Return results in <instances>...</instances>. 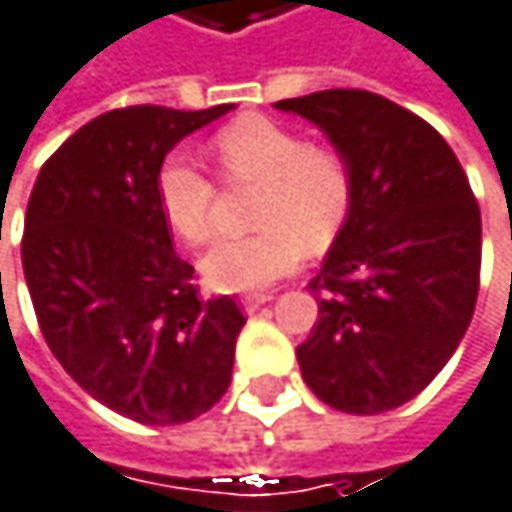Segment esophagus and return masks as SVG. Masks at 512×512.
Wrapping results in <instances>:
<instances>
[{"label":"esophagus","instance_id":"34e87169","mask_svg":"<svg viewBox=\"0 0 512 512\" xmlns=\"http://www.w3.org/2000/svg\"><path fill=\"white\" fill-rule=\"evenodd\" d=\"M271 298H274L271 292H250V295H244V298H241V304H244V310H247V313H256V310H259L262 304H268Z\"/></svg>","mask_w":512,"mask_h":512}]
</instances>
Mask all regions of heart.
Listing matches in <instances>:
<instances>
[{"label":"heart","instance_id":"heart-1","mask_svg":"<svg viewBox=\"0 0 512 512\" xmlns=\"http://www.w3.org/2000/svg\"><path fill=\"white\" fill-rule=\"evenodd\" d=\"M211 151L229 181L262 184L256 223L244 238H226L202 259L205 280L220 292H256L286 277L343 229L355 199V169L337 145L307 142L292 125L241 116L220 128ZM157 205L187 244L214 238L217 184L187 154H169L157 169Z\"/></svg>","mask_w":512,"mask_h":512}]
</instances>
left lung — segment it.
Here are the masks:
<instances>
[{
    "label": "left lung",
    "instance_id": "8db88e82",
    "mask_svg": "<svg viewBox=\"0 0 512 512\" xmlns=\"http://www.w3.org/2000/svg\"><path fill=\"white\" fill-rule=\"evenodd\" d=\"M319 125L355 169L352 211L310 289L319 322L301 376L331 408L414 399L465 337L480 289V208L444 136L364 89L277 101Z\"/></svg>",
    "mask_w": 512,
    "mask_h": 512
}]
</instances>
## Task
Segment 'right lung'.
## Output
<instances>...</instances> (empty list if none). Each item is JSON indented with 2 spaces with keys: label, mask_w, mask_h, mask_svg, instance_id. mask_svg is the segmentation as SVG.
<instances>
[{
  "label": "right lung",
  "mask_w": 512,
  "mask_h": 512,
  "mask_svg": "<svg viewBox=\"0 0 512 512\" xmlns=\"http://www.w3.org/2000/svg\"><path fill=\"white\" fill-rule=\"evenodd\" d=\"M211 110L139 104L68 136L26 208L23 274L41 334L65 373L136 423L205 414L229 387L241 307L202 301L157 205V169Z\"/></svg>",
  "instance_id": "1"
}]
</instances>
